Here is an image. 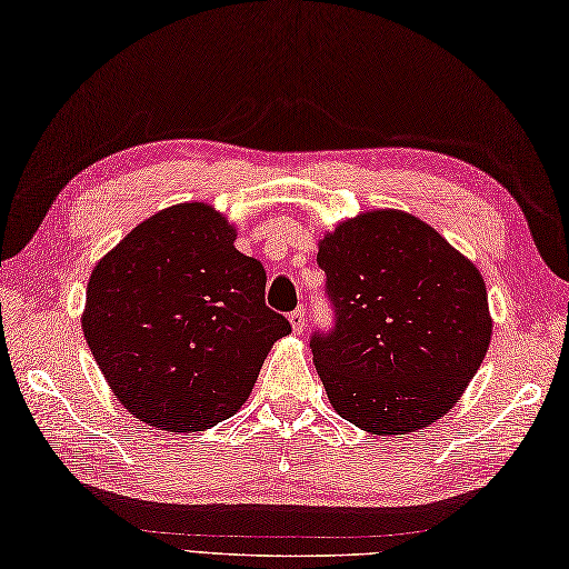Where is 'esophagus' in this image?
Returning a JSON list of instances; mask_svg holds the SVG:
<instances>
[{"label":"esophagus","mask_w":569,"mask_h":569,"mask_svg":"<svg viewBox=\"0 0 569 569\" xmlns=\"http://www.w3.org/2000/svg\"><path fill=\"white\" fill-rule=\"evenodd\" d=\"M305 317H307V311H305V307H297L292 315H289V323H292V329L299 333V331H305Z\"/></svg>","instance_id":"34e87169"}]
</instances>
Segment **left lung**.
<instances>
[{"mask_svg": "<svg viewBox=\"0 0 569 569\" xmlns=\"http://www.w3.org/2000/svg\"><path fill=\"white\" fill-rule=\"evenodd\" d=\"M317 262L336 321L309 346L333 410L382 437L445 417L491 343L477 264L425 220L392 208L336 226Z\"/></svg>", "mask_w": 569, "mask_h": 569, "instance_id": "8db88e82", "label": "left lung"}]
</instances>
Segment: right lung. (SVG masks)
Returning <instances> with one entry per match:
<instances>
[{
  "label": "right lung",
  "instance_id": "add662e5",
  "mask_svg": "<svg viewBox=\"0 0 569 569\" xmlns=\"http://www.w3.org/2000/svg\"><path fill=\"white\" fill-rule=\"evenodd\" d=\"M208 203H179L127 233L86 292L83 333L108 386L154 430L203 432L248 400L292 327L264 307V268Z\"/></svg>",
  "mask_w": 569,
  "mask_h": 569
}]
</instances>
